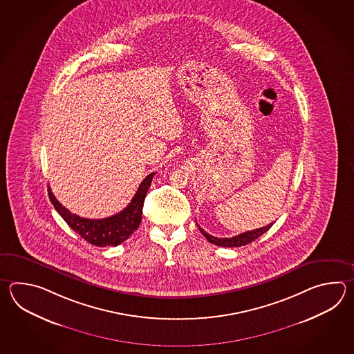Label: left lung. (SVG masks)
Segmentation results:
<instances>
[{
	"label": "left lung",
	"mask_w": 354,
	"mask_h": 354,
	"mask_svg": "<svg viewBox=\"0 0 354 354\" xmlns=\"http://www.w3.org/2000/svg\"><path fill=\"white\" fill-rule=\"evenodd\" d=\"M272 225H273V223H271L270 225L259 227V229H254V230H250V232L235 235L233 238H216V236H212L210 234L206 233L200 225H198V229L203 233V236L212 244H215L218 247H224V248H234V247L247 245L249 243L256 241L257 238H259L262 234L266 233L267 230H270Z\"/></svg>",
	"instance_id": "1"
}]
</instances>
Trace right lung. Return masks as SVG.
Wrapping results in <instances>:
<instances>
[{
  "label": "right lung",
  "instance_id": "obj_1",
  "mask_svg": "<svg viewBox=\"0 0 354 354\" xmlns=\"http://www.w3.org/2000/svg\"><path fill=\"white\" fill-rule=\"evenodd\" d=\"M154 174V172L148 174L140 183L131 203L119 214L110 218L96 220L77 216L55 198L50 187L48 188V195L53 203L54 209L58 211V214L64 218L71 229L81 235L84 241L96 247H116L122 241H127L140 225L144 198L149 189Z\"/></svg>",
  "mask_w": 354,
  "mask_h": 354
}]
</instances>
